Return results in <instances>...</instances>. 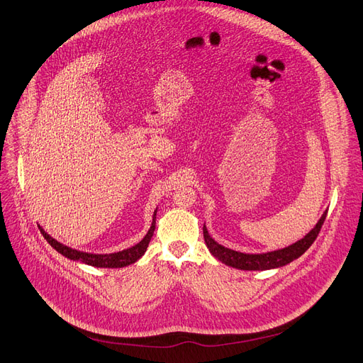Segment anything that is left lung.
<instances>
[{
	"instance_id": "8db88e82",
	"label": "left lung",
	"mask_w": 363,
	"mask_h": 363,
	"mask_svg": "<svg viewBox=\"0 0 363 363\" xmlns=\"http://www.w3.org/2000/svg\"><path fill=\"white\" fill-rule=\"evenodd\" d=\"M325 216H327V211L321 216V218L318 220V223L315 224V227L311 230V232L301 240H298L296 243H294L285 249H279V250L268 252V253H260V255L240 253V252L227 249V247L218 245L217 242H214L211 239L206 227L203 228V233H204L206 245L210 249V252L217 259H220L223 263H225V265L233 267L236 269H243V271H265V269L284 267V265H286V263L292 262L294 259L300 257L317 239L320 230H321V225L325 220Z\"/></svg>"
}]
</instances>
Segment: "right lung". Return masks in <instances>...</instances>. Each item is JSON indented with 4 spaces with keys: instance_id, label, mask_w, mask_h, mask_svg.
Listing matches in <instances>:
<instances>
[{
    "instance_id": "obj_1",
    "label": "right lung",
    "mask_w": 363,
    "mask_h": 363,
    "mask_svg": "<svg viewBox=\"0 0 363 363\" xmlns=\"http://www.w3.org/2000/svg\"><path fill=\"white\" fill-rule=\"evenodd\" d=\"M155 223H156V213L153 216V221H152V225L149 228V232L143 238L142 242H139L133 247L121 250V252H117V253H110V255H94V253L79 252V250L71 249L68 246L59 243L57 240L52 239L42 227H40V232H42L43 238L48 240V243L55 250H57L60 255H63L65 257L72 259V260H79L82 263H86V265L95 267V268H123V267L131 265V263H135L138 259H140L143 256V253L146 252V249L149 246V242H150V239L153 236Z\"/></svg>"
}]
</instances>
